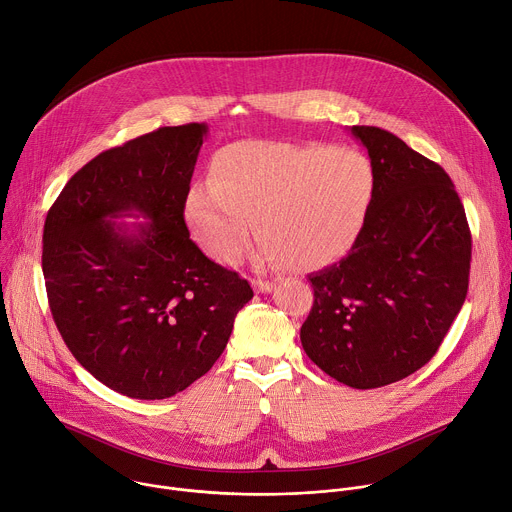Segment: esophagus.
<instances>
[{
    "instance_id": "esophagus-1",
    "label": "esophagus",
    "mask_w": 512,
    "mask_h": 512,
    "mask_svg": "<svg viewBox=\"0 0 512 512\" xmlns=\"http://www.w3.org/2000/svg\"><path fill=\"white\" fill-rule=\"evenodd\" d=\"M253 289L257 291V294H267V291H271L275 287V283L271 281H263V279H253Z\"/></svg>"
}]
</instances>
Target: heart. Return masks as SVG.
<instances>
[{
    "mask_svg": "<svg viewBox=\"0 0 512 512\" xmlns=\"http://www.w3.org/2000/svg\"><path fill=\"white\" fill-rule=\"evenodd\" d=\"M373 192V166L356 150L239 141L214 156L210 186L190 188L184 218L223 265L241 259L255 223L263 263L316 269L354 245Z\"/></svg>",
    "mask_w": 512,
    "mask_h": 512,
    "instance_id": "b5f03b06",
    "label": "heart"
}]
</instances>
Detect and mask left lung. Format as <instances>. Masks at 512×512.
Listing matches in <instances>:
<instances>
[{
  "label": "left lung",
  "mask_w": 512,
  "mask_h": 512,
  "mask_svg": "<svg viewBox=\"0 0 512 512\" xmlns=\"http://www.w3.org/2000/svg\"><path fill=\"white\" fill-rule=\"evenodd\" d=\"M350 133L369 152L373 202L348 257L310 275L314 306L300 338L338 383L377 389L440 348L468 294L472 239L442 166L385 129Z\"/></svg>",
  "instance_id": "obj_1"
}]
</instances>
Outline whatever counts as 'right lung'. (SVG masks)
Wrapping results in <instances>:
<instances>
[{"label":"right lung","instance_id":"obj_1","mask_svg":"<svg viewBox=\"0 0 512 512\" xmlns=\"http://www.w3.org/2000/svg\"><path fill=\"white\" fill-rule=\"evenodd\" d=\"M206 123L162 127L107 150L48 210L42 271L68 350L109 389L168 399L223 354L247 279L190 239L184 202ZM143 222H117V217Z\"/></svg>","mask_w":512,"mask_h":512}]
</instances>
